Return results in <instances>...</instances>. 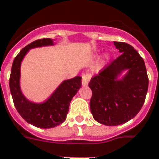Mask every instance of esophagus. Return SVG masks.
<instances>
[{"instance_id": "1", "label": "esophagus", "mask_w": 159, "mask_h": 159, "mask_svg": "<svg viewBox=\"0 0 159 159\" xmlns=\"http://www.w3.org/2000/svg\"><path fill=\"white\" fill-rule=\"evenodd\" d=\"M90 78H91V74H89V73L83 75V76H82V84L84 86H87L89 80H90Z\"/></svg>"}]
</instances>
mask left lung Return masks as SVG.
Wrapping results in <instances>:
<instances>
[{
	"label": "left lung",
	"instance_id": "8db88e82",
	"mask_svg": "<svg viewBox=\"0 0 159 159\" xmlns=\"http://www.w3.org/2000/svg\"><path fill=\"white\" fill-rule=\"evenodd\" d=\"M120 55L109 64L89 83L92 90L89 107L96 121L107 126L126 123L143 107L148 77L143 58L130 44L114 42ZM126 69L122 78L117 77Z\"/></svg>",
	"mask_w": 159,
	"mask_h": 159
}]
</instances>
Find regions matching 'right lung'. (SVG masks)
Returning <instances> with one entry per match:
<instances>
[{"mask_svg":"<svg viewBox=\"0 0 159 159\" xmlns=\"http://www.w3.org/2000/svg\"><path fill=\"white\" fill-rule=\"evenodd\" d=\"M53 45L52 39H42L31 43L20 51L14 58L11 71L10 90L16 111L27 122L39 128H52L63 123L69 112L70 101L81 87V77L62 82L43 103H35L25 97L20 87L21 64L31 48Z\"/></svg>","mask_w":159,"mask_h":159,"instance_id":"add662e5","label":"right lung"}]
</instances>
